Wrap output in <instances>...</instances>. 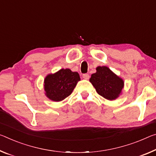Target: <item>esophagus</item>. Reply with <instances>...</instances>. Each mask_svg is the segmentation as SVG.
<instances>
[{
	"instance_id": "obj_1",
	"label": "esophagus",
	"mask_w": 156,
	"mask_h": 156,
	"mask_svg": "<svg viewBox=\"0 0 156 156\" xmlns=\"http://www.w3.org/2000/svg\"><path fill=\"white\" fill-rule=\"evenodd\" d=\"M83 78L85 80H87V79L90 78V75L88 73H84L83 75Z\"/></svg>"
}]
</instances>
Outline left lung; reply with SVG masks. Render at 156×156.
<instances>
[{
    "mask_svg": "<svg viewBox=\"0 0 156 156\" xmlns=\"http://www.w3.org/2000/svg\"><path fill=\"white\" fill-rule=\"evenodd\" d=\"M90 81L98 94L106 99L114 100L119 96L123 87V81L107 66H98Z\"/></svg>",
    "mask_w": 156,
    "mask_h": 156,
    "instance_id": "left-lung-1",
    "label": "left lung"
}]
</instances>
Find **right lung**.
Returning <instances> with one entry per match:
<instances>
[{
  "label": "right lung",
  "instance_id": "right-lung-1",
  "mask_svg": "<svg viewBox=\"0 0 156 156\" xmlns=\"http://www.w3.org/2000/svg\"><path fill=\"white\" fill-rule=\"evenodd\" d=\"M80 80L77 72H73L69 69H62L46 77L44 80L46 95L52 101H62L71 94Z\"/></svg>",
  "mask_w": 156,
  "mask_h": 156
}]
</instances>
